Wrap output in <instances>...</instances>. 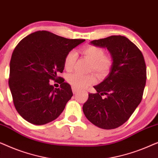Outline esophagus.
I'll return each mask as SVG.
<instances>
[{
    "label": "esophagus",
    "instance_id": "1",
    "mask_svg": "<svg viewBox=\"0 0 158 158\" xmlns=\"http://www.w3.org/2000/svg\"><path fill=\"white\" fill-rule=\"evenodd\" d=\"M72 90H73V93L74 94H76L77 92H78V89H77V88H75L74 87H72Z\"/></svg>",
    "mask_w": 158,
    "mask_h": 158
}]
</instances>
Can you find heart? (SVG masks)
Returning <instances> with one entry per match:
<instances>
[{"mask_svg": "<svg viewBox=\"0 0 158 158\" xmlns=\"http://www.w3.org/2000/svg\"><path fill=\"white\" fill-rule=\"evenodd\" d=\"M81 52L92 62L90 70H93L97 74L103 75L106 74L111 70L113 64V60L109 56L104 55L105 51L101 47L89 45L82 49ZM76 59V52L74 50L68 52L64 60V66L65 70L68 71L72 70ZM67 81L73 87L80 89L94 83L96 82V78L93 75H83L79 73H73L68 75Z\"/></svg>", "mask_w": 158, "mask_h": 158, "instance_id": "heart-1", "label": "heart"}]
</instances>
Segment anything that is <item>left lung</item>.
Listing matches in <instances>:
<instances>
[{"label": "left lung", "instance_id": "obj_1", "mask_svg": "<svg viewBox=\"0 0 158 158\" xmlns=\"http://www.w3.org/2000/svg\"><path fill=\"white\" fill-rule=\"evenodd\" d=\"M106 47L113 59L109 74L94 86L83 104L86 118L99 128L112 129L124 124L141 102L147 79L142 52L125 36H111L90 42Z\"/></svg>", "mask_w": 158, "mask_h": 158}]
</instances>
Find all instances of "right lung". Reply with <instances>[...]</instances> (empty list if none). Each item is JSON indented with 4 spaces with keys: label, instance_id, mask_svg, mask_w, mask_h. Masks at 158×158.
Listing matches in <instances>:
<instances>
[{
    "label": "right lung",
    "instance_id": "obj_1",
    "mask_svg": "<svg viewBox=\"0 0 158 158\" xmlns=\"http://www.w3.org/2000/svg\"><path fill=\"white\" fill-rule=\"evenodd\" d=\"M85 40H70L47 31L26 36L15 47L8 85L14 106L26 121L43 125L59 116L73 96L71 86L58 76L67 53ZM57 81L54 89L49 81Z\"/></svg>",
    "mask_w": 158,
    "mask_h": 158
}]
</instances>
